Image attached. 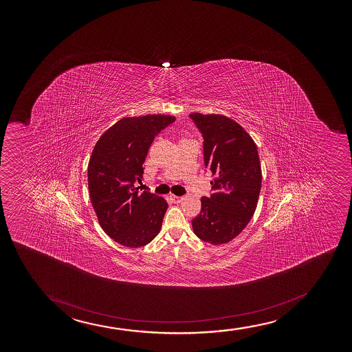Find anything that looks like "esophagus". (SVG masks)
Masks as SVG:
<instances>
[{
  "instance_id": "1",
  "label": "esophagus",
  "mask_w": 352,
  "mask_h": 352,
  "mask_svg": "<svg viewBox=\"0 0 352 352\" xmlns=\"http://www.w3.org/2000/svg\"><path fill=\"white\" fill-rule=\"evenodd\" d=\"M170 198H171V201L174 203H179L183 199V197H181V196H176V195H171Z\"/></svg>"
}]
</instances>
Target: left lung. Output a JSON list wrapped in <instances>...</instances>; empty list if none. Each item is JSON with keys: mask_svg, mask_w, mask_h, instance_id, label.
<instances>
[{"mask_svg": "<svg viewBox=\"0 0 352 352\" xmlns=\"http://www.w3.org/2000/svg\"><path fill=\"white\" fill-rule=\"evenodd\" d=\"M202 133L206 169L211 171L209 197L192 219L198 239L219 245L230 242L250 222L257 206L262 170L255 142L239 123L223 115H189Z\"/></svg>", "mask_w": 352, "mask_h": 352, "instance_id": "8db88e82", "label": "left lung"}]
</instances>
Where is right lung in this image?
<instances>
[{
    "label": "right lung",
    "instance_id": "add662e5",
    "mask_svg": "<svg viewBox=\"0 0 352 352\" xmlns=\"http://www.w3.org/2000/svg\"><path fill=\"white\" fill-rule=\"evenodd\" d=\"M176 118L146 115L122 118L97 141L88 166L90 201L105 234L123 247L146 245L161 230L164 198L138 191L143 163L155 138Z\"/></svg>",
    "mask_w": 352,
    "mask_h": 352
}]
</instances>
